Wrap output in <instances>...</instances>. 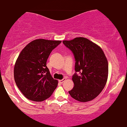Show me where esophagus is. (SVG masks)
Instances as JSON below:
<instances>
[{
    "label": "esophagus",
    "instance_id": "34e87169",
    "mask_svg": "<svg viewBox=\"0 0 127 127\" xmlns=\"http://www.w3.org/2000/svg\"><path fill=\"white\" fill-rule=\"evenodd\" d=\"M66 80V78H64L63 79L60 80H59V82L60 83H63L64 81L65 80Z\"/></svg>",
    "mask_w": 127,
    "mask_h": 127
}]
</instances>
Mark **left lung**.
<instances>
[{
	"label": "left lung",
	"instance_id": "left-lung-1",
	"mask_svg": "<svg viewBox=\"0 0 127 127\" xmlns=\"http://www.w3.org/2000/svg\"><path fill=\"white\" fill-rule=\"evenodd\" d=\"M75 59L72 77L74 86L69 91L77 101L87 102L100 94L106 83L108 76V63L100 46L87 38L78 37L70 41H63Z\"/></svg>",
	"mask_w": 127,
	"mask_h": 127
}]
</instances>
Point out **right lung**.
I'll return each instance as SVG.
<instances>
[{
	"label": "right lung",
	"instance_id": "add662e5",
	"mask_svg": "<svg viewBox=\"0 0 127 127\" xmlns=\"http://www.w3.org/2000/svg\"><path fill=\"white\" fill-rule=\"evenodd\" d=\"M61 41L33 40L19 55L14 67V78L21 93L28 99L42 102L51 96L58 85L46 66L53 49Z\"/></svg>",
	"mask_w": 127,
	"mask_h": 127
}]
</instances>
